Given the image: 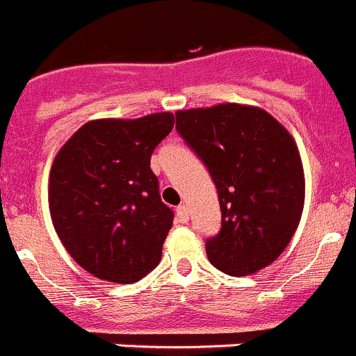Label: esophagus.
Instances as JSON below:
<instances>
[{"mask_svg": "<svg viewBox=\"0 0 356 356\" xmlns=\"http://www.w3.org/2000/svg\"><path fill=\"white\" fill-rule=\"evenodd\" d=\"M176 216H178L180 223H185V221L189 220V209L185 207V205H180V207L176 209Z\"/></svg>", "mask_w": 356, "mask_h": 356, "instance_id": "34e87169", "label": "esophagus"}]
</instances>
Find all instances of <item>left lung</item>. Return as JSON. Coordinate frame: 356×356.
<instances>
[{
  "label": "left lung",
  "mask_w": 356,
  "mask_h": 356,
  "mask_svg": "<svg viewBox=\"0 0 356 356\" xmlns=\"http://www.w3.org/2000/svg\"><path fill=\"white\" fill-rule=\"evenodd\" d=\"M176 131L205 163L218 191L220 232L212 265L243 277L288 247L305 205V172L290 133L265 109L218 104L176 113Z\"/></svg>",
  "instance_id": "obj_1"
}]
</instances>
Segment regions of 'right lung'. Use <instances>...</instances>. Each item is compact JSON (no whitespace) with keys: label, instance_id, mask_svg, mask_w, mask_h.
<instances>
[{"label":"right lung","instance_id":"right-lung-1","mask_svg":"<svg viewBox=\"0 0 356 356\" xmlns=\"http://www.w3.org/2000/svg\"><path fill=\"white\" fill-rule=\"evenodd\" d=\"M172 113L91 120L57 153L48 203L70 256L104 281L131 284L162 259L175 212L160 198L151 154Z\"/></svg>","mask_w":356,"mask_h":356}]
</instances>
